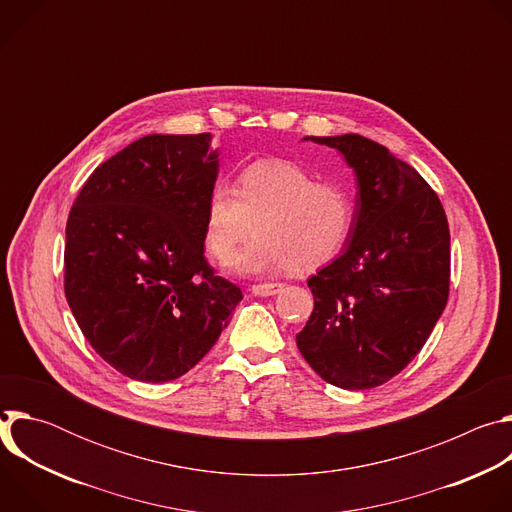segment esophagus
Listing matches in <instances>:
<instances>
[{"label":"esophagus","mask_w":512,"mask_h":512,"mask_svg":"<svg viewBox=\"0 0 512 512\" xmlns=\"http://www.w3.org/2000/svg\"><path fill=\"white\" fill-rule=\"evenodd\" d=\"M281 289H283V283H257V285H251V294L259 298H269L279 294Z\"/></svg>","instance_id":"34e87169"}]
</instances>
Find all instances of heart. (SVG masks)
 Masks as SVG:
<instances>
[{"instance_id": "heart-1", "label": "heart", "mask_w": 512, "mask_h": 512, "mask_svg": "<svg viewBox=\"0 0 512 512\" xmlns=\"http://www.w3.org/2000/svg\"><path fill=\"white\" fill-rule=\"evenodd\" d=\"M255 225L259 237L235 255L233 271H310L344 251L356 225V202L344 186L318 182L294 162L261 160L243 168L237 190L225 182L210 188L204 206L208 253L229 259Z\"/></svg>"}]
</instances>
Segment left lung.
Wrapping results in <instances>:
<instances>
[{"label": "left lung", "mask_w": 512, "mask_h": 512, "mask_svg": "<svg viewBox=\"0 0 512 512\" xmlns=\"http://www.w3.org/2000/svg\"><path fill=\"white\" fill-rule=\"evenodd\" d=\"M304 139L336 150L358 192L348 245L308 279L314 312L296 342L326 383L373 389L417 356L448 304V218L417 170L385 145L356 133Z\"/></svg>", "instance_id": "left-lung-1"}]
</instances>
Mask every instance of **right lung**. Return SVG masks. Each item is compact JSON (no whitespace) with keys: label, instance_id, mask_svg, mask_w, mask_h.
Instances as JSON below:
<instances>
[{"label":"right lung","instance_id":"right-lung-1","mask_svg":"<svg viewBox=\"0 0 512 512\" xmlns=\"http://www.w3.org/2000/svg\"><path fill=\"white\" fill-rule=\"evenodd\" d=\"M210 141L152 133L129 143L68 214L66 302L95 352L133 381L188 373L243 300L204 257V206L218 176Z\"/></svg>","mask_w":512,"mask_h":512}]
</instances>
